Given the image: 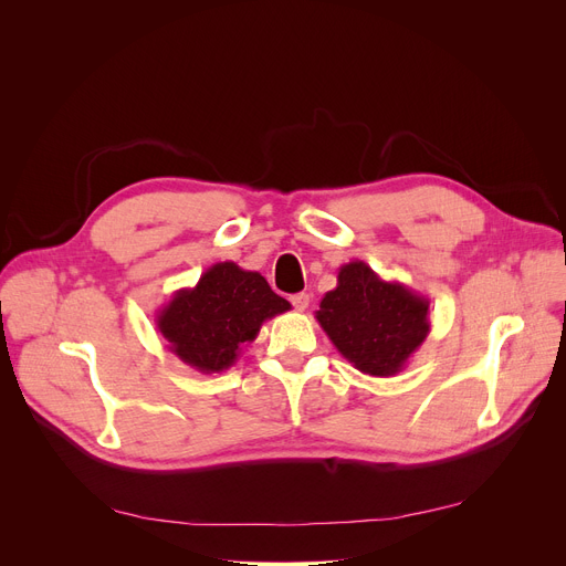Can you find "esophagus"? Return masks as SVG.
Masks as SVG:
<instances>
[{"label":"esophagus","mask_w":566,"mask_h":566,"mask_svg":"<svg viewBox=\"0 0 566 566\" xmlns=\"http://www.w3.org/2000/svg\"><path fill=\"white\" fill-rule=\"evenodd\" d=\"M291 305L298 310V312H305L310 307V293H295V295H291Z\"/></svg>","instance_id":"1"}]
</instances>
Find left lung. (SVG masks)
Here are the masks:
<instances>
[{"label": "left lung", "instance_id": "left-lung-1", "mask_svg": "<svg viewBox=\"0 0 566 566\" xmlns=\"http://www.w3.org/2000/svg\"><path fill=\"white\" fill-rule=\"evenodd\" d=\"M316 321L355 369L376 378L403 371L431 331L429 298L401 282H385L360 259L339 268Z\"/></svg>", "mask_w": 566, "mask_h": 566}]
</instances>
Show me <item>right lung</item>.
I'll use <instances>...</instances> for the list:
<instances>
[{"instance_id": "add662e5", "label": "right lung", "mask_w": 566, "mask_h": 566, "mask_svg": "<svg viewBox=\"0 0 566 566\" xmlns=\"http://www.w3.org/2000/svg\"><path fill=\"white\" fill-rule=\"evenodd\" d=\"M291 310L256 271L220 261L199 282L178 289L156 314L167 348L201 374H220L241 358L261 325Z\"/></svg>"}]
</instances>
